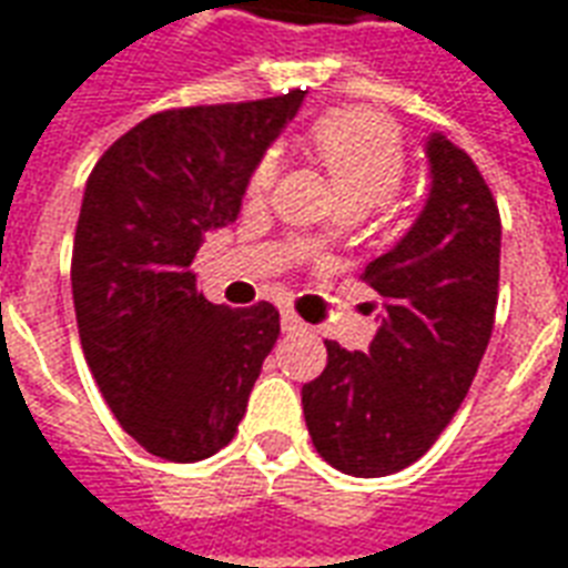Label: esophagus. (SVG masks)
<instances>
[{
	"instance_id": "34e87169",
	"label": "esophagus",
	"mask_w": 568,
	"mask_h": 568,
	"mask_svg": "<svg viewBox=\"0 0 568 568\" xmlns=\"http://www.w3.org/2000/svg\"><path fill=\"white\" fill-rule=\"evenodd\" d=\"M281 329L284 333H305V324H302V317H296L293 312L281 314Z\"/></svg>"
}]
</instances>
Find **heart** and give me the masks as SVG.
<instances>
[{
	"mask_svg": "<svg viewBox=\"0 0 568 568\" xmlns=\"http://www.w3.org/2000/svg\"><path fill=\"white\" fill-rule=\"evenodd\" d=\"M314 160L324 165L338 209L369 211L390 202L405 181L403 135L390 120L366 109H338L317 120L308 132ZM278 153H263L247 178V199L260 202L278 181ZM314 233L308 244H321Z\"/></svg>",
	"mask_w": 568,
	"mask_h": 568,
	"instance_id": "b5f03b06",
	"label": "heart"
}]
</instances>
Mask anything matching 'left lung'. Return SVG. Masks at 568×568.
Masks as SVG:
<instances>
[{"mask_svg": "<svg viewBox=\"0 0 568 568\" xmlns=\"http://www.w3.org/2000/svg\"><path fill=\"white\" fill-rule=\"evenodd\" d=\"M433 190L417 223L359 278L384 296L369 354L326 345L302 387L317 454L345 475L381 478L436 445L478 372L499 296L503 223L487 181L442 132L426 142Z\"/></svg>", "mask_w": 568, "mask_h": 568, "instance_id": "8db88e82", "label": "left lung"}]
</instances>
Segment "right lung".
Listing matches in <instances>:
<instances>
[{
  "label": "right lung",
  "mask_w": 568,
  "mask_h": 568,
  "mask_svg": "<svg viewBox=\"0 0 568 568\" xmlns=\"http://www.w3.org/2000/svg\"><path fill=\"white\" fill-rule=\"evenodd\" d=\"M305 90L151 114L87 178L72 300L99 393L144 450L196 463L233 442L278 308L214 305L196 287L205 233L239 217L244 187Z\"/></svg>",
  "instance_id": "add662e5"
}]
</instances>
